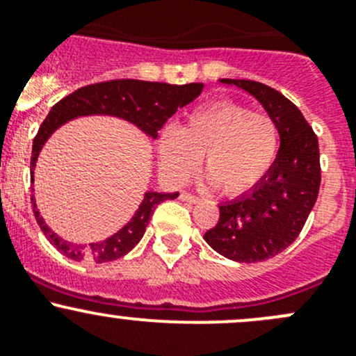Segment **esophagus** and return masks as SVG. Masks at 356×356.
<instances>
[{
	"label": "esophagus",
	"instance_id": "esophagus-1",
	"mask_svg": "<svg viewBox=\"0 0 356 356\" xmlns=\"http://www.w3.org/2000/svg\"><path fill=\"white\" fill-rule=\"evenodd\" d=\"M179 199L183 200V202H188V204H195L197 200H199V197H195L193 193L190 192H183L181 195H179Z\"/></svg>",
	"mask_w": 356,
	"mask_h": 356
}]
</instances>
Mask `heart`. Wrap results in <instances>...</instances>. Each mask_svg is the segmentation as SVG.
<instances>
[{
	"instance_id": "b5f03b06",
	"label": "heart",
	"mask_w": 356,
	"mask_h": 356,
	"mask_svg": "<svg viewBox=\"0 0 356 356\" xmlns=\"http://www.w3.org/2000/svg\"><path fill=\"white\" fill-rule=\"evenodd\" d=\"M279 149L275 119L234 100L195 108L179 129L166 128L157 142L161 168L173 181L192 177L204 157L207 179L225 195H241L258 186L275 164Z\"/></svg>"
}]
</instances>
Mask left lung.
<instances>
[{
	"label": "left lung",
	"mask_w": 356,
	"mask_h": 356,
	"mask_svg": "<svg viewBox=\"0 0 356 356\" xmlns=\"http://www.w3.org/2000/svg\"><path fill=\"white\" fill-rule=\"evenodd\" d=\"M251 93L277 121L280 150L266 178L249 193L220 206L204 241L238 263H258L289 248L305 227L320 188L318 138L301 111L280 91L251 79H221Z\"/></svg>",
	"instance_id": "obj_1"
}]
</instances>
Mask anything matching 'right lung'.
Segmentation results:
<instances>
[{
    "instance_id": "right-lung-1",
    "label": "right lung",
    "mask_w": 356,
    "mask_h": 356,
    "mask_svg": "<svg viewBox=\"0 0 356 356\" xmlns=\"http://www.w3.org/2000/svg\"><path fill=\"white\" fill-rule=\"evenodd\" d=\"M202 83L190 84H168V83H150V81L138 79H112L104 83L88 84L67 95L65 98L57 102L51 107L50 114L40 126V131L34 136L33 142V156H31V175H34L38 154L41 147L48 140V136L67 122L69 119L77 115H91V114H108L118 115V118L128 119L133 124L138 126L142 131L157 138V131L164 126V122L178 111L179 107H185L190 102L195 100L202 91ZM177 193H159L147 192L140 204L138 211L131 218L128 225L121 228L118 234L108 237L107 241L90 244V248L84 245L70 244L60 238L57 234L48 228L43 218L40 216V211L36 209V200L31 197V202L34 207V216L38 225L47 235L48 241L62 252L67 258L74 261H83L91 259L97 263L114 261L121 256L128 254L133 248L140 242V238L145 234V228L149 225L150 216L154 209L166 199H177Z\"/></svg>"
}]
</instances>
